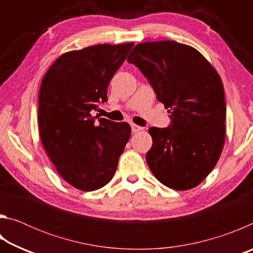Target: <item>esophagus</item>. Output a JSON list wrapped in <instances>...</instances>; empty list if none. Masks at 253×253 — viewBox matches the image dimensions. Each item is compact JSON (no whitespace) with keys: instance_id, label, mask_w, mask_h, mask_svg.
Listing matches in <instances>:
<instances>
[{"instance_id":"34e87169","label":"esophagus","mask_w":253,"mask_h":253,"mask_svg":"<svg viewBox=\"0 0 253 253\" xmlns=\"http://www.w3.org/2000/svg\"><path fill=\"white\" fill-rule=\"evenodd\" d=\"M130 126H131L132 132H138V131H140V130H143V127L136 125V124H130Z\"/></svg>"}]
</instances>
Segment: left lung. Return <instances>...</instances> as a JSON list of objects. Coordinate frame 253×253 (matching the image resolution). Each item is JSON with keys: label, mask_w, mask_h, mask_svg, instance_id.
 Wrapping results in <instances>:
<instances>
[{"label": "left lung", "mask_w": 253, "mask_h": 253, "mask_svg": "<svg viewBox=\"0 0 253 253\" xmlns=\"http://www.w3.org/2000/svg\"><path fill=\"white\" fill-rule=\"evenodd\" d=\"M127 61L146 77L172 119L168 128L148 129L153 145L146 162L152 173L173 190L198 186L219 161L225 140L219 74L198 50L169 40L137 44Z\"/></svg>", "instance_id": "left-lung-1"}]
</instances>
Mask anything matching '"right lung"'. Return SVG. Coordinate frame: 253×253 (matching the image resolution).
I'll return each instance as SVG.
<instances>
[{
	"label": "right lung",
	"mask_w": 253,
	"mask_h": 253,
	"mask_svg": "<svg viewBox=\"0 0 253 253\" xmlns=\"http://www.w3.org/2000/svg\"><path fill=\"white\" fill-rule=\"evenodd\" d=\"M134 43L98 44L69 51L46 71L39 92L41 142L55 169L80 191L105 186L129 140L127 123L99 118L91 110L107 101L111 78Z\"/></svg>",
	"instance_id": "1"
}]
</instances>
